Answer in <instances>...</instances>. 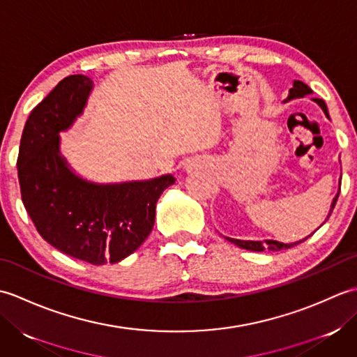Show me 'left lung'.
Listing matches in <instances>:
<instances>
[{
    "mask_svg": "<svg viewBox=\"0 0 357 357\" xmlns=\"http://www.w3.org/2000/svg\"><path fill=\"white\" fill-rule=\"evenodd\" d=\"M310 93H313V92H312V89H310L307 84H304V82H302V81H294V82H293V87L290 89V92H288L287 101H288V100H293V98H304L305 95H310ZM313 101L321 105L324 113H325V115H327V118H328V110H327V105H325V102H324L322 100H319V98H313ZM339 192H340V187H339ZM337 198H339V193L335 196V199H333V202H331V208H330V213H328L327 219L330 218L333 208H335ZM305 239H307V238H305ZM305 239L298 241V242H293V244H284V242H278V241H271V239L262 242V241H241V239L227 238V241L231 242V244L238 245V247H241V248L250 250V252H264L265 248L271 250V252H279V250L291 248V247H294V245H298V244H301V242H304Z\"/></svg>",
    "mask_w": 357,
    "mask_h": 357,
    "instance_id": "1",
    "label": "left lung"
}]
</instances>
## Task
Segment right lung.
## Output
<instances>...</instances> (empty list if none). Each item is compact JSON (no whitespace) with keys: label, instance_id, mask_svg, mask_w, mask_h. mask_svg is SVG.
<instances>
[{"label":"right lung","instance_id":"right-lung-1","mask_svg":"<svg viewBox=\"0 0 357 357\" xmlns=\"http://www.w3.org/2000/svg\"><path fill=\"white\" fill-rule=\"evenodd\" d=\"M93 82L72 75L30 112L18 153L21 199L44 241L93 265L116 264L147 239L172 174L123 184L77 176L59 153L58 133L82 113Z\"/></svg>","mask_w":357,"mask_h":357}]
</instances>
